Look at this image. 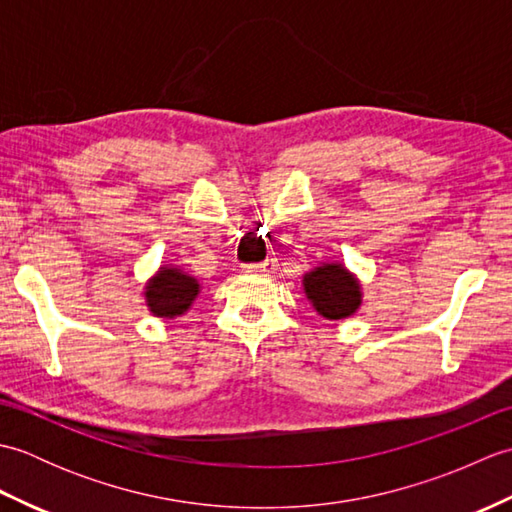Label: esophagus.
<instances>
[{
  "label": "esophagus",
  "mask_w": 512,
  "mask_h": 512,
  "mask_svg": "<svg viewBox=\"0 0 512 512\" xmlns=\"http://www.w3.org/2000/svg\"><path fill=\"white\" fill-rule=\"evenodd\" d=\"M275 259H266L262 264H250L246 266V273H253V275H270L275 273Z\"/></svg>",
  "instance_id": "34e87169"
}]
</instances>
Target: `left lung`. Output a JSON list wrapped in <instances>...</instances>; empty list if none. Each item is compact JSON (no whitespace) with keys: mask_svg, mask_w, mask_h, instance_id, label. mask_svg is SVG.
<instances>
[{"mask_svg":"<svg viewBox=\"0 0 512 512\" xmlns=\"http://www.w3.org/2000/svg\"><path fill=\"white\" fill-rule=\"evenodd\" d=\"M310 306L323 319H350L363 306V286L350 268L341 262H321L301 279Z\"/></svg>","mask_w":512,"mask_h":512,"instance_id":"left-lung-1","label":"left lung"}]
</instances>
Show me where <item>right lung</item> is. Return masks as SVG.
<instances>
[{
	"instance_id": "right-lung-1",
	"label": "right lung",
	"mask_w": 512,
	"mask_h": 512,
	"mask_svg": "<svg viewBox=\"0 0 512 512\" xmlns=\"http://www.w3.org/2000/svg\"><path fill=\"white\" fill-rule=\"evenodd\" d=\"M198 277L173 264H162L154 275L145 281L143 299L149 314L158 319H178L189 312L193 301L200 295Z\"/></svg>"
}]
</instances>
